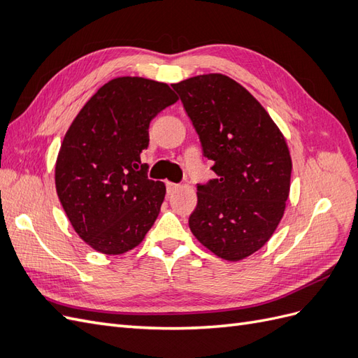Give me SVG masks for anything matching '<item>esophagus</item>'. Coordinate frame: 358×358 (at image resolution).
Returning <instances> with one entry per match:
<instances>
[{
  "mask_svg": "<svg viewBox=\"0 0 358 358\" xmlns=\"http://www.w3.org/2000/svg\"><path fill=\"white\" fill-rule=\"evenodd\" d=\"M166 187H167V192H169V194H173V192H175V191L179 188L178 183H173V182H170V180L166 182Z\"/></svg>",
  "mask_w": 358,
  "mask_h": 358,
  "instance_id": "esophagus-1",
  "label": "esophagus"
}]
</instances>
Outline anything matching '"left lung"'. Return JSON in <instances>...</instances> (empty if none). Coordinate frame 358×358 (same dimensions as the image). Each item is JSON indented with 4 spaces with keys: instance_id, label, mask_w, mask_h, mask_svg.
Segmentation results:
<instances>
[{
    "instance_id": "1",
    "label": "left lung",
    "mask_w": 358,
    "mask_h": 358,
    "mask_svg": "<svg viewBox=\"0 0 358 358\" xmlns=\"http://www.w3.org/2000/svg\"><path fill=\"white\" fill-rule=\"evenodd\" d=\"M218 178L199 185L189 229L210 252L241 262L262 249L284 216L291 155L255 96L220 73L173 83Z\"/></svg>"
}]
</instances>
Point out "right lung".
Returning a JSON list of instances; mask_svg holds the SVG:
<instances>
[{
  "mask_svg": "<svg viewBox=\"0 0 358 358\" xmlns=\"http://www.w3.org/2000/svg\"><path fill=\"white\" fill-rule=\"evenodd\" d=\"M178 100L167 83L115 78L86 101L64 136L57 192L74 231L95 251L125 254L154 225L166 185L148 179L140 154L149 145L150 121Z\"/></svg>",
  "mask_w": 358,
  "mask_h": 358,
  "instance_id": "right-lung-1",
  "label": "right lung"
}]
</instances>
